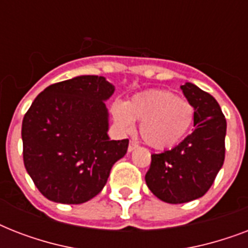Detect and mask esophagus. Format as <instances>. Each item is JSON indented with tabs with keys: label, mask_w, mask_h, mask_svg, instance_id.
Masks as SVG:
<instances>
[{
	"label": "esophagus",
	"mask_w": 248,
	"mask_h": 248,
	"mask_svg": "<svg viewBox=\"0 0 248 248\" xmlns=\"http://www.w3.org/2000/svg\"><path fill=\"white\" fill-rule=\"evenodd\" d=\"M136 148H138V143H135V141H130V144H128V152L135 151Z\"/></svg>",
	"instance_id": "esophagus-1"
}]
</instances>
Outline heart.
<instances>
[{"label": "heart", "mask_w": 248, "mask_h": 248, "mask_svg": "<svg viewBox=\"0 0 248 248\" xmlns=\"http://www.w3.org/2000/svg\"><path fill=\"white\" fill-rule=\"evenodd\" d=\"M110 112L121 131L130 132L134 121L140 122V136L158 151L180 143L194 121L193 105L166 90H148L126 103L117 101Z\"/></svg>", "instance_id": "b5f03b06"}]
</instances>
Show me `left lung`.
<instances>
[{
  "mask_svg": "<svg viewBox=\"0 0 248 248\" xmlns=\"http://www.w3.org/2000/svg\"><path fill=\"white\" fill-rule=\"evenodd\" d=\"M194 108V130L176 147L152 155L145 183L166 203H186L206 194L223 167L227 121L219 103L194 83L180 86Z\"/></svg>",
  "mask_w": 248,
  "mask_h": 248,
  "instance_id": "1",
  "label": "left lung"
}]
</instances>
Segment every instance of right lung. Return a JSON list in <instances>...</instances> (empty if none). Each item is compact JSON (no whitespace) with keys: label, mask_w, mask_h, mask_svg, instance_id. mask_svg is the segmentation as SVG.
Returning <instances> with one entry per match:
<instances>
[{"label":"right lung","mask_w":248,"mask_h":248,"mask_svg":"<svg viewBox=\"0 0 248 248\" xmlns=\"http://www.w3.org/2000/svg\"><path fill=\"white\" fill-rule=\"evenodd\" d=\"M114 86L101 76H77L42 91L21 124L23 158L42 194L79 204L99 194L128 140H110L105 101Z\"/></svg>","instance_id":"right-lung-1"}]
</instances>
